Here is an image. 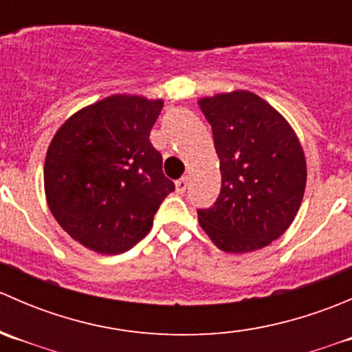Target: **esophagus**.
<instances>
[{
  "label": "esophagus",
  "mask_w": 352,
  "mask_h": 352,
  "mask_svg": "<svg viewBox=\"0 0 352 352\" xmlns=\"http://www.w3.org/2000/svg\"><path fill=\"white\" fill-rule=\"evenodd\" d=\"M187 187H189V179H187V177H182V179H179L175 182V189H177V192H179V194L186 192Z\"/></svg>",
  "instance_id": "34e87169"
}]
</instances>
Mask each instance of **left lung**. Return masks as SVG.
<instances>
[{
  "instance_id": "obj_1",
  "label": "left lung",
  "mask_w": 352,
  "mask_h": 352,
  "mask_svg": "<svg viewBox=\"0 0 352 352\" xmlns=\"http://www.w3.org/2000/svg\"><path fill=\"white\" fill-rule=\"evenodd\" d=\"M212 127L221 170L214 206L199 209L201 228L223 252L267 247L289 228L307 187V160L289 122L247 90L197 100Z\"/></svg>"
}]
</instances>
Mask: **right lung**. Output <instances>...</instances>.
<instances>
[{
	"mask_svg": "<svg viewBox=\"0 0 352 352\" xmlns=\"http://www.w3.org/2000/svg\"><path fill=\"white\" fill-rule=\"evenodd\" d=\"M162 98L110 95L74 112L56 131L44 163V190L67 235L116 255L148 235L175 189L150 141Z\"/></svg>",
	"mask_w": 352,
	"mask_h": 352,
	"instance_id": "1",
	"label": "right lung"
}]
</instances>
